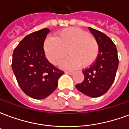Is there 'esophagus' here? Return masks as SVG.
<instances>
[{"mask_svg": "<svg viewBox=\"0 0 129 129\" xmlns=\"http://www.w3.org/2000/svg\"><path fill=\"white\" fill-rule=\"evenodd\" d=\"M65 73H66V74H68V75H73V73H74V72H73V71H66Z\"/></svg>", "mask_w": 129, "mask_h": 129, "instance_id": "34e87169", "label": "esophagus"}]
</instances>
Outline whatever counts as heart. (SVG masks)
<instances>
[{"mask_svg": "<svg viewBox=\"0 0 129 129\" xmlns=\"http://www.w3.org/2000/svg\"><path fill=\"white\" fill-rule=\"evenodd\" d=\"M43 49L45 56L54 65H59L68 52L70 56L61 63V67L75 69L86 67L95 61L99 52L97 40L87 32L76 27H70L59 32L56 38H48Z\"/></svg>", "mask_w": 129, "mask_h": 129, "instance_id": "heart-1", "label": "heart"}]
</instances>
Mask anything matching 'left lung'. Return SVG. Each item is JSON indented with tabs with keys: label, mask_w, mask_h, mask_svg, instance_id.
I'll return each mask as SVG.
<instances>
[{
	"label": "left lung",
	"mask_w": 129,
	"mask_h": 129,
	"mask_svg": "<svg viewBox=\"0 0 129 129\" xmlns=\"http://www.w3.org/2000/svg\"><path fill=\"white\" fill-rule=\"evenodd\" d=\"M99 45V54L95 62L83 70L84 79L76 88L84 95L98 97L105 94L113 83L119 60L115 45L105 34L88 27Z\"/></svg>",
	"instance_id": "left-lung-1"
}]
</instances>
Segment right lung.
<instances>
[{
    "mask_svg": "<svg viewBox=\"0 0 129 129\" xmlns=\"http://www.w3.org/2000/svg\"><path fill=\"white\" fill-rule=\"evenodd\" d=\"M48 28L32 32L19 43L12 55L13 72L22 90L29 97L41 100L50 95L63 74L48 61L43 43Z\"/></svg>",
    "mask_w": 129,
    "mask_h": 129,
    "instance_id": "add662e5",
    "label": "right lung"
}]
</instances>
